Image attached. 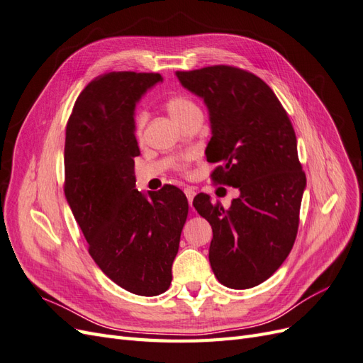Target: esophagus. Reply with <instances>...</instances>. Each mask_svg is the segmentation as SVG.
Wrapping results in <instances>:
<instances>
[{"mask_svg": "<svg viewBox=\"0 0 363 363\" xmlns=\"http://www.w3.org/2000/svg\"><path fill=\"white\" fill-rule=\"evenodd\" d=\"M184 194H186V196H188L189 206L192 207V201H194V196H195V189H194V188H186V189H184Z\"/></svg>", "mask_w": 363, "mask_h": 363, "instance_id": "1", "label": "esophagus"}]
</instances>
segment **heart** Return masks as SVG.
Segmentation results:
<instances>
[{"label":"heart","mask_w":363,"mask_h":363,"mask_svg":"<svg viewBox=\"0 0 363 363\" xmlns=\"http://www.w3.org/2000/svg\"><path fill=\"white\" fill-rule=\"evenodd\" d=\"M196 108V106L188 100L186 96H172L167 103V111L171 115V118L175 121V123H180V121L188 115L191 111ZM147 121V113L145 112H138L135 116V135L139 138L142 135V128L145 125Z\"/></svg>","instance_id":"b5f03b06"}]
</instances>
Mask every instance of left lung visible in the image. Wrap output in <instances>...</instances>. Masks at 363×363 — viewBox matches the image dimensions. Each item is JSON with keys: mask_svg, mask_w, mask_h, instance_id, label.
Instances as JSON below:
<instances>
[{"mask_svg": "<svg viewBox=\"0 0 363 363\" xmlns=\"http://www.w3.org/2000/svg\"><path fill=\"white\" fill-rule=\"evenodd\" d=\"M204 101L212 138V179L239 189L227 211L199 194L194 207L212 225L208 262L232 289L255 288L286 260L298 230L306 175L295 131L271 87L255 74L225 67L175 72Z\"/></svg>", "mask_w": 363, "mask_h": 363, "instance_id": "1", "label": "left lung"}]
</instances>
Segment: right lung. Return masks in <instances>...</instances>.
<instances>
[{
  "mask_svg": "<svg viewBox=\"0 0 363 363\" xmlns=\"http://www.w3.org/2000/svg\"><path fill=\"white\" fill-rule=\"evenodd\" d=\"M160 74L108 72L77 98L65 139V195L89 244V255L123 289L163 294L188 216L186 195L175 186L136 189L138 101Z\"/></svg>",
  "mask_w": 363,
  "mask_h": 363,
  "instance_id": "right-lung-1",
  "label": "right lung"
}]
</instances>
